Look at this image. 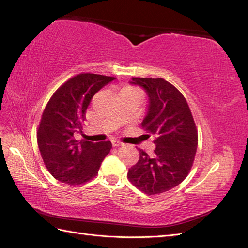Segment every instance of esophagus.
<instances>
[{
	"instance_id": "obj_1",
	"label": "esophagus",
	"mask_w": 248,
	"mask_h": 248,
	"mask_svg": "<svg viewBox=\"0 0 248 248\" xmlns=\"http://www.w3.org/2000/svg\"><path fill=\"white\" fill-rule=\"evenodd\" d=\"M111 145L114 147H120V146H123V144L121 141L119 140H111Z\"/></svg>"
}]
</instances>
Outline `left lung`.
Here are the masks:
<instances>
[{
	"instance_id": "left-lung-1",
	"label": "left lung",
	"mask_w": 248,
	"mask_h": 248,
	"mask_svg": "<svg viewBox=\"0 0 248 248\" xmlns=\"http://www.w3.org/2000/svg\"><path fill=\"white\" fill-rule=\"evenodd\" d=\"M144 89L147 114L141 126L155 137L154 155L139 149L140 159L129 169L130 182L150 196L166 192L188 175L196 156L198 131L184 96L163 78H133Z\"/></svg>"
}]
</instances>
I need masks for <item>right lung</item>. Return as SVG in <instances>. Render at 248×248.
<instances>
[{"label":"right lung","instance_id":"obj_1","mask_svg":"<svg viewBox=\"0 0 248 248\" xmlns=\"http://www.w3.org/2000/svg\"><path fill=\"white\" fill-rule=\"evenodd\" d=\"M115 78L81 73L67 80L49 99L39 124L37 141L47 170L69 185L89 181L98 174L111 149L109 140H77L92 97Z\"/></svg>","mask_w":248,"mask_h":248}]
</instances>
